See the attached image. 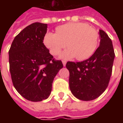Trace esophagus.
<instances>
[{"instance_id": "obj_1", "label": "esophagus", "mask_w": 123, "mask_h": 123, "mask_svg": "<svg viewBox=\"0 0 123 123\" xmlns=\"http://www.w3.org/2000/svg\"><path fill=\"white\" fill-rule=\"evenodd\" d=\"M62 64H63V66H64V67H65V66H66V64H67V61H62Z\"/></svg>"}]
</instances>
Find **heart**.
I'll list each match as a JSON object with an SVG mask.
<instances>
[{"label": "heart", "mask_w": 123, "mask_h": 123, "mask_svg": "<svg viewBox=\"0 0 123 123\" xmlns=\"http://www.w3.org/2000/svg\"><path fill=\"white\" fill-rule=\"evenodd\" d=\"M99 36L97 30L85 23H68L58 26L56 33H47L43 43L53 55H59L66 47L60 57L78 61L89 59L94 54L99 44Z\"/></svg>", "instance_id": "1"}]
</instances>
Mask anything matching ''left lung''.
<instances>
[{
  "instance_id": "left-lung-1",
  "label": "left lung",
  "mask_w": 123,
  "mask_h": 123,
  "mask_svg": "<svg viewBox=\"0 0 123 123\" xmlns=\"http://www.w3.org/2000/svg\"><path fill=\"white\" fill-rule=\"evenodd\" d=\"M100 43L94 54L82 62H67L69 86L78 99L91 101L98 98L108 86L115 59L113 43L104 31L99 30Z\"/></svg>"
}]
</instances>
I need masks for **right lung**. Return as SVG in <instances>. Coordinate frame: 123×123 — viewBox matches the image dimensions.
I'll return each mask as SVG.
<instances>
[{
    "mask_svg": "<svg viewBox=\"0 0 123 123\" xmlns=\"http://www.w3.org/2000/svg\"><path fill=\"white\" fill-rule=\"evenodd\" d=\"M47 30L46 24H31L15 37L8 52L13 85L31 101L49 98L54 78L63 67L61 61L55 60L43 43Z\"/></svg>",
    "mask_w": 123,
    "mask_h": 123,
    "instance_id": "1",
    "label": "right lung"
}]
</instances>
